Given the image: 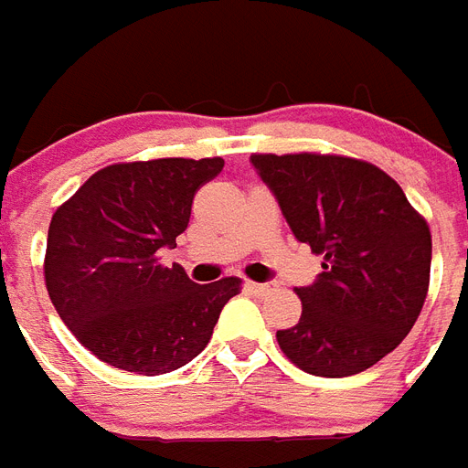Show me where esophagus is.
Segmentation results:
<instances>
[{
	"label": "esophagus",
	"mask_w": 468,
	"mask_h": 468,
	"mask_svg": "<svg viewBox=\"0 0 468 468\" xmlns=\"http://www.w3.org/2000/svg\"><path fill=\"white\" fill-rule=\"evenodd\" d=\"M245 289L252 293H257V296H264V293L270 292V284H257V282H245Z\"/></svg>",
	"instance_id": "1"
}]
</instances>
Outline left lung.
Instances as JSON below:
<instances>
[{"instance_id": "8db88e82", "label": "left lung", "mask_w": 468, "mask_h": 468, "mask_svg": "<svg viewBox=\"0 0 468 468\" xmlns=\"http://www.w3.org/2000/svg\"><path fill=\"white\" fill-rule=\"evenodd\" d=\"M296 240L325 257L296 289L303 311L279 347L313 377L369 369L399 347L420 315L432 238L391 176L340 155H252Z\"/></svg>"}]
</instances>
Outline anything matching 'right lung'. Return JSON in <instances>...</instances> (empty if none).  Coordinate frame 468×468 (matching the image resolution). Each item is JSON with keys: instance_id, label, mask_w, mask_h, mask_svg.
<instances>
[{"instance_id": "obj_1", "label": "right lung", "mask_w": 468, "mask_h": 468, "mask_svg": "<svg viewBox=\"0 0 468 468\" xmlns=\"http://www.w3.org/2000/svg\"><path fill=\"white\" fill-rule=\"evenodd\" d=\"M226 162H126L99 169L55 211L46 286L77 340L116 369L157 377L208 345L240 279L194 284L179 264L157 262L189 226L191 204Z\"/></svg>"}]
</instances>
